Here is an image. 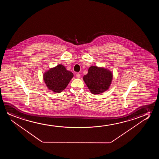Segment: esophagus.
<instances>
[{"label":"esophagus","mask_w":159,"mask_h":159,"mask_svg":"<svg viewBox=\"0 0 159 159\" xmlns=\"http://www.w3.org/2000/svg\"><path fill=\"white\" fill-rule=\"evenodd\" d=\"M76 76L77 78H80V74H79V73H76Z\"/></svg>","instance_id":"34e87169"}]
</instances>
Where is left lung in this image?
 <instances>
[{
  "label": "left lung",
  "mask_w": 159,
  "mask_h": 159,
  "mask_svg": "<svg viewBox=\"0 0 159 159\" xmlns=\"http://www.w3.org/2000/svg\"><path fill=\"white\" fill-rule=\"evenodd\" d=\"M83 79L92 93H102L109 89L112 79V74L105 68L91 66Z\"/></svg>",
  "instance_id": "left-lung-1"
}]
</instances>
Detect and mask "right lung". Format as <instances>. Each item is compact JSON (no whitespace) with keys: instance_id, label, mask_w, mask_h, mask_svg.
<instances>
[{"instance_id":"obj_1","label":"right lung","mask_w":159,"mask_h":159,"mask_svg":"<svg viewBox=\"0 0 159 159\" xmlns=\"http://www.w3.org/2000/svg\"><path fill=\"white\" fill-rule=\"evenodd\" d=\"M73 77L72 72L66 70L62 65L51 68L43 75L44 80L48 89L56 93H60L65 89Z\"/></svg>"}]
</instances>
